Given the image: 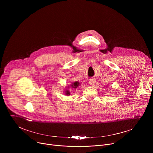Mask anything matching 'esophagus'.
Here are the masks:
<instances>
[{
	"label": "esophagus",
	"mask_w": 153,
	"mask_h": 153,
	"mask_svg": "<svg viewBox=\"0 0 153 153\" xmlns=\"http://www.w3.org/2000/svg\"><path fill=\"white\" fill-rule=\"evenodd\" d=\"M95 81L96 80L94 79V78H92V79H91L90 80H89V84L91 85H94V84H95Z\"/></svg>",
	"instance_id": "34e87169"
}]
</instances>
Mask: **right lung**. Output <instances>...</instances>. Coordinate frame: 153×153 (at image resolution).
<instances>
[{"label": "right lung", "mask_w": 153, "mask_h": 153, "mask_svg": "<svg viewBox=\"0 0 153 153\" xmlns=\"http://www.w3.org/2000/svg\"><path fill=\"white\" fill-rule=\"evenodd\" d=\"M71 85L72 88H74V89H76V88H77V87L79 85V82H77V81H76V82H74L72 83ZM65 93H66V94L68 95H70V92H69V91L68 90H66V91H65Z\"/></svg>", "instance_id": "1"}]
</instances>
